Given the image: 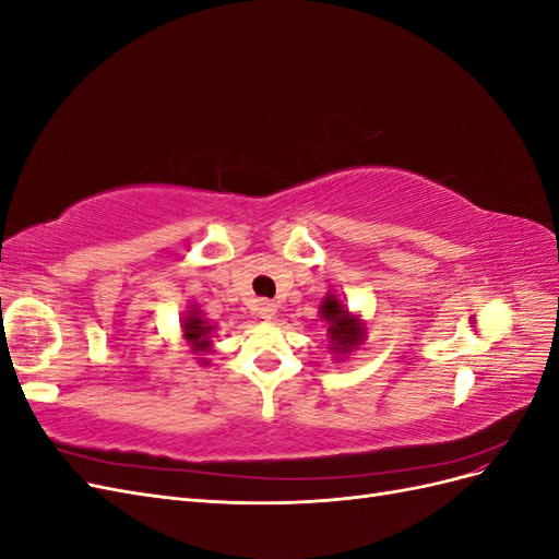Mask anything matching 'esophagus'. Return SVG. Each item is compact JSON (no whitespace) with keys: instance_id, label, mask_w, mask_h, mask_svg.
<instances>
[{"instance_id":"1","label":"esophagus","mask_w":559,"mask_h":559,"mask_svg":"<svg viewBox=\"0 0 559 559\" xmlns=\"http://www.w3.org/2000/svg\"><path fill=\"white\" fill-rule=\"evenodd\" d=\"M275 312H277V306L275 302H270V300H259L257 302V314L261 317V319H273L275 317Z\"/></svg>"}]
</instances>
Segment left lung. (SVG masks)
I'll use <instances>...</instances> for the list:
<instances>
[{"label": "left lung", "mask_w": 559, "mask_h": 559, "mask_svg": "<svg viewBox=\"0 0 559 559\" xmlns=\"http://www.w3.org/2000/svg\"><path fill=\"white\" fill-rule=\"evenodd\" d=\"M319 314L329 324L331 349L337 357H347L352 349H357L366 341V329L361 324V319L357 314H352L337 296L326 294L324 302H321L319 308Z\"/></svg>", "instance_id": "8db88e82"}]
</instances>
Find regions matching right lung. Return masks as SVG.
Returning a JSON list of instances; mask_svg holds the SVG:
<instances>
[{"label": "right lung", "mask_w": 559, "mask_h": 559, "mask_svg": "<svg viewBox=\"0 0 559 559\" xmlns=\"http://www.w3.org/2000/svg\"><path fill=\"white\" fill-rule=\"evenodd\" d=\"M181 329H183V337L189 341L191 349L195 354H202V352H210L212 349V331L214 326L210 324L207 319H202L200 310L198 308H191L189 312H186L183 321H181ZM207 364V361H202Z\"/></svg>", "instance_id": "1"}]
</instances>
